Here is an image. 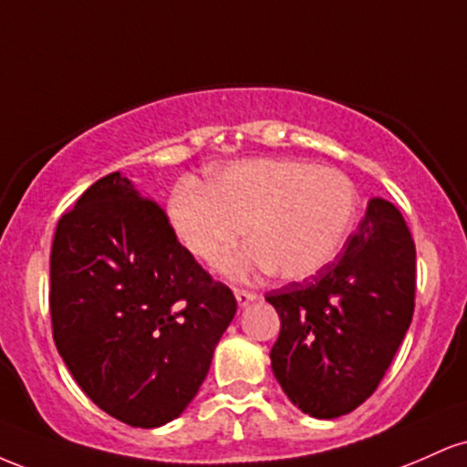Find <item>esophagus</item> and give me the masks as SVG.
Instances as JSON below:
<instances>
[{"instance_id": "obj_1", "label": "esophagus", "mask_w": 467, "mask_h": 467, "mask_svg": "<svg viewBox=\"0 0 467 467\" xmlns=\"http://www.w3.org/2000/svg\"><path fill=\"white\" fill-rule=\"evenodd\" d=\"M234 298H237L239 307H245V305L254 301V294L248 292V289H234Z\"/></svg>"}]
</instances>
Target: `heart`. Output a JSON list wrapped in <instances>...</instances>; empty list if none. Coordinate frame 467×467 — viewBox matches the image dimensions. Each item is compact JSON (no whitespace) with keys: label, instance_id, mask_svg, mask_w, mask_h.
<instances>
[{"label":"heart","instance_id":"1","mask_svg":"<svg viewBox=\"0 0 467 467\" xmlns=\"http://www.w3.org/2000/svg\"><path fill=\"white\" fill-rule=\"evenodd\" d=\"M166 219L192 259L215 264L248 233V244L222 261L244 278L270 272L283 281L314 276L345 248L358 219L356 184L342 171L305 160H244L206 186L182 182Z\"/></svg>","mask_w":467,"mask_h":467}]
</instances>
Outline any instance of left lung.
Here are the masks:
<instances>
[{"mask_svg": "<svg viewBox=\"0 0 467 467\" xmlns=\"http://www.w3.org/2000/svg\"><path fill=\"white\" fill-rule=\"evenodd\" d=\"M281 318L275 378L316 420L373 395L415 312V244L393 203L373 197L345 250L318 275L267 292Z\"/></svg>", "mask_w": 467, "mask_h": 467, "instance_id": "1", "label": "left lung"}]
</instances>
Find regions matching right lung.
Returning <instances> with one entry per match:
<instances>
[{
    "instance_id": "1",
    "label": "right lung",
    "mask_w": 467,
    "mask_h": 467,
    "mask_svg": "<svg viewBox=\"0 0 467 467\" xmlns=\"http://www.w3.org/2000/svg\"><path fill=\"white\" fill-rule=\"evenodd\" d=\"M234 312L230 287L182 248L166 213L120 171L58 219L52 336L78 387L118 421L158 428L180 417Z\"/></svg>"
}]
</instances>
